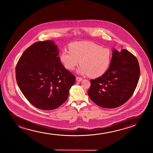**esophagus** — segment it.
<instances>
[{"label":"esophagus","mask_w":153,"mask_h":153,"mask_svg":"<svg viewBox=\"0 0 153 153\" xmlns=\"http://www.w3.org/2000/svg\"><path fill=\"white\" fill-rule=\"evenodd\" d=\"M76 81H77V82H79L82 81V79L81 78L78 77H76Z\"/></svg>","instance_id":"obj_1"}]
</instances>
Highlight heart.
Masks as SVG:
<instances>
[{
    "label": "heart",
    "mask_w": 153,
    "mask_h": 153,
    "mask_svg": "<svg viewBox=\"0 0 153 153\" xmlns=\"http://www.w3.org/2000/svg\"><path fill=\"white\" fill-rule=\"evenodd\" d=\"M69 50H64L60 55L66 68L71 71L81 63L77 73L91 78L100 77L111 64L112 52L107 48L92 42H75L69 45Z\"/></svg>",
    "instance_id": "1"
}]
</instances>
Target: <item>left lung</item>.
I'll return each mask as SVG.
<instances>
[{
    "mask_svg": "<svg viewBox=\"0 0 153 153\" xmlns=\"http://www.w3.org/2000/svg\"><path fill=\"white\" fill-rule=\"evenodd\" d=\"M140 69L136 57L126 49H112L111 64L101 77L90 80V99L100 107L112 109L131 98L136 88Z\"/></svg>",
    "mask_w": 153,
    "mask_h": 153,
    "instance_id": "1",
    "label": "left lung"
}]
</instances>
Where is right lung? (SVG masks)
Returning <instances> with one entry per match:
<instances>
[{
    "label": "right lung",
    "mask_w": 153,
    "mask_h": 153,
    "mask_svg": "<svg viewBox=\"0 0 153 153\" xmlns=\"http://www.w3.org/2000/svg\"><path fill=\"white\" fill-rule=\"evenodd\" d=\"M52 40L36 42L23 53L16 67L17 84L38 109H56L67 100L76 78L66 69Z\"/></svg>",
    "instance_id": "obj_1"
}]
</instances>
